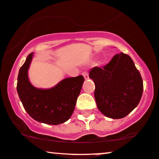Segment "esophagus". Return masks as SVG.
I'll use <instances>...</instances> for the list:
<instances>
[{"mask_svg": "<svg viewBox=\"0 0 159 159\" xmlns=\"http://www.w3.org/2000/svg\"><path fill=\"white\" fill-rule=\"evenodd\" d=\"M82 75H83V77H84V78L85 80H88L89 79L88 73L87 72V71H84V72H82Z\"/></svg>", "mask_w": 159, "mask_h": 159, "instance_id": "esophagus-1", "label": "esophagus"}]
</instances>
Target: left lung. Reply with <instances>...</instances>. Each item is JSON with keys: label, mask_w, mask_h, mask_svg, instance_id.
Listing matches in <instances>:
<instances>
[{"label": "left lung", "mask_w": 159, "mask_h": 159, "mask_svg": "<svg viewBox=\"0 0 159 159\" xmlns=\"http://www.w3.org/2000/svg\"><path fill=\"white\" fill-rule=\"evenodd\" d=\"M89 77L94 81L98 108L106 116L124 118L140 103L143 80L129 55L116 54L106 66L91 69Z\"/></svg>", "instance_id": "1"}]
</instances>
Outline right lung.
Returning a JSON list of instances; mask_svg holds the SVG:
<instances>
[{
	"mask_svg": "<svg viewBox=\"0 0 159 159\" xmlns=\"http://www.w3.org/2000/svg\"><path fill=\"white\" fill-rule=\"evenodd\" d=\"M33 53L27 56L19 69L16 90L28 114L34 120L47 125H58L72 115L84 79L82 75L63 80L53 88L40 89L30 83L28 69Z\"/></svg>",
	"mask_w": 159,
	"mask_h": 159,
	"instance_id": "obj_1",
	"label": "right lung"
}]
</instances>
